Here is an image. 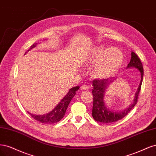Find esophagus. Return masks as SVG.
Returning <instances> with one entry per match:
<instances>
[{"label": "esophagus", "instance_id": "esophagus-1", "mask_svg": "<svg viewBox=\"0 0 156 156\" xmlns=\"http://www.w3.org/2000/svg\"><path fill=\"white\" fill-rule=\"evenodd\" d=\"M88 89H89V87H88V85H83L82 86V89L84 90V91L88 90Z\"/></svg>", "mask_w": 156, "mask_h": 156}]
</instances>
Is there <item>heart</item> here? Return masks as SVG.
Listing matches in <instances>:
<instances>
[{
    "mask_svg": "<svg viewBox=\"0 0 156 156\" xmlns=\"http://www.w3.org/2000/svg\"><path fill=\"white\" fill-rule=\"evenodd\" d=\"M122 53L116 48H106L102 46L95 47L86 59L89 66L95 67L93 76L97 79L111 76L120 67L122 62Z\"/></svg>",
    "mask_w": 156,
    "mask_h": 156,
    "instance_id": "obj_1",
    "label": "heart"
}]
</instances>
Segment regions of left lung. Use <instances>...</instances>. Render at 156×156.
Returning <instances> with one entry per match:
<instances>
[{
    "instance_id": "8db88e82",
    "label": "left lung",
    "mask_w": 156,
    "mask_h": 156,
    "mask_svg": "<svg viewBox=\"0 0 156 156\" xmlns=\"http://www.w3.org/2000/svg\"><path fill=\"white\" fill-rule=\"evenodd\" d=\"M131 67L139 70L140 73L141 79H140V82L137 91L135 95L133 103L122 112H114L113 110L109 109L105 105L104 100L105 92L106 91L108 86L112 82H114L115 78L94 80L93 81V89H92V93L93 96V103L92 116L96 121L102 123H112L118 121V120L124 118L126 115H127L136 105L139 94L140 91V88H141L144 73L142 63L137 55L133 52H132V58L127 67V68Z\"/></svg>"
}]
</instances>
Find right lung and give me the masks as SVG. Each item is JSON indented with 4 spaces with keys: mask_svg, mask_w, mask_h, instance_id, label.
<instances>
[{
    "mask_svg": "<svg viewBox=\"0 0 156 156\" xmlns=\"http://www.w3.org/2000/svg\"><path fill=\"white\" fill-rule=\"evenodd\" d=\"M37 45V43H34L30 47L28 51L32 49ZM27 53V52H26ZM80 88L79 86L74 87L69 90L68 93L65 95V97L59 102V103L56 105V108L53 109L51 112H49L45 115H34L30 113H28L31 115V117L35 120L39 122L44 124H54L59 122L65 115V112L69 106L70 102L71 101L72 98L75 96L76 92Z\"/></svg>",
    "mask_w": 156,
    "mask_h": 156,
    "instance_id": "add662e5",
    "label": "right lung"
}]
</instances>
